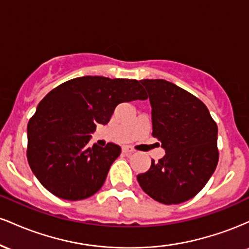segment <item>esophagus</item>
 I'll return each mask as SVG.
<instances>
[{
    "label": "esophagus",
    "instance_id": "esophagus-1",
    "mask_svg": "<svg viewBox=\"0 0 249 249\" xmlns=\"http://www.w3.org/2000/svg\"><path fill=\"white\" fill-rule=\"evenodd\" d=\"M122 151L124 153H126V154H131V153L134 152V148H132L131 146H123Z\"/></svg>",
    "mask_w": 249,
    "mask_h": 249
}]
</instances>
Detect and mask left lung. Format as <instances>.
Listing matches in <instances>:
<instances>
[{"label":"left lung","mask_w":249,"mask_h":249,"mask_svg":"<svg viewBox=\"0 0 249 249\" xmlns=\"http://www.w3.org/2000/svg\"><path fill=\"white\" fill-rule=\"evenodd\" d=\"M152 107V136L165 156L151 160L138 174L145 193L165 205L196 196L210 180L219 160L218 126L206 105L165 79H142Z\"/></svg>","instance_id":"left-lung-1"}]
</instances>
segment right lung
Here are the masks:
<instances>
[{
  "instance_id": "obj_1",
  "label": "right lung",
  "mask_w": 249,
  "mask_h": 249,
  "mask_svg": "<svg viewBox=\"0 0 249 249\" xmlns=\"http://www.w3.org/2000/svg\"><path fill=\"white\" fill-rule=\"evenodd\" d=\"M136 99H147L136 79L84 76L53 89L28 123V162L43 186L71 201L98 192L121 147H89L90 133L110 122L117 105Z\"/></svg>"
}]
</instances>
